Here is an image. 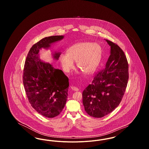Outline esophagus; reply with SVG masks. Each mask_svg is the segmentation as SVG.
<instances>
[{
  "label": "esophagus",
  "instance_id": "34e87169",
  "mask_svg": "<svg viewBox=\"0 0 149 149\" xmlns=\"http://www.w3.org/2000/svg\"><path fill=\"white\" fill-rule=\"evenodd\" d=\"M71 89L72 90L74 91H79V88H78L76 86H71Z\"/></svg>",
  "mask_w": 149,
  "mask_h": 149
}]
</instances>
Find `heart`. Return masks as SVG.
Listing matches in <instances>:
<instances>
[{"label": "heart", "instance_id": "obj_1", "mask_svg": "<svg viewBox=\"0 0 149 149\" xmlns=\"http://www.w3.org/2000/svg\"><path fill=\"white\" fill-rule=\"evenodd\" d=\"M103 50L98 43L83 42L71 46L67 54L60 57L63 69L69 72L74 68V62L77 61V66L86 74H93L97 69L101 61Z\"/></svg>", "mask_w": 149, "mask_h": 149}]
</instances>
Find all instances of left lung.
<instances>
[{"label": "left lung", "instance_id": "1", "mask_svg": "<svg viewBox=\"0 0 149 149\" xmlns=\"http://www.w3.org/2000/svg\"><path fill=\"white\" fill-rule=\"evenodd\" d=\"M111 55L105 68L98 71L92 83L83 92L86 112L95 118L111 113L118 106L124 95L129 78L126 56L116 43L106 40Z\"/></svg>", "mask_w": 149, "mask_h": 149}]
</instances>
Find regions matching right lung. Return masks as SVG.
Instances as JSON below:
<instances>
[{
  "label": "right lung",
  "instance_id": "add662e5",
  "mask_svg": "<svg viewBox=\"0 0 149 149\" xmlns=\"http://www.w3.org/2000/svg\"><path fill=\"white\" fill-rule=\"evenodd\" d=\"M63 38V36H52L36 43L29 51L24 66L23 82L29 102L38 113L47 118H54L62 112L69 83L61 70L41 61L38 52ZM60 55L55 53L54 57L57 60Z\"/></svg>",
  "mask_w": 149,
  "mask_h": 149
}]
</instances>
